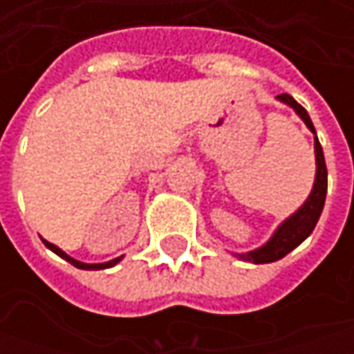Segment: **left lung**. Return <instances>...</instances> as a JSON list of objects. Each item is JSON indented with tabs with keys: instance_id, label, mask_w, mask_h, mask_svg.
I'll use <instances>...</instances> for the list:
<instances>
[{
	"instance_id": "obj_1",
	"label": "left lung",
	"mask_w": 354,
	"mask_h": 354,
	"mask_svg": "<svg viewBox=\"0 0 354 354\" xmlns=\"http://www.w3.org/2000/svg\"><path fill=\"white\" fill-rule=\"evenodd\" d=\"M278 98L281 102L290 104L293 110L301 116V120L306 122L307 128L315 133L313 122H311V118H309L307 110L301 104L295 102L290 94H279ZM315 157H317V175H315L313 191H311V195L306 201V205L279 226L278 230H276V234L270 238V242L266 246L250 252V254H242L244 260L254 262V264L276 262L279 258H283L286 254H290L295 246H299L313 232V228H315L317 221H319L321 211H323V205H325V195H327V165H325L323 147H321L317 136H315Z\"/></svg>"
}]
</instances>
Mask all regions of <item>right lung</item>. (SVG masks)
I'll list each match as a JSON object with an SVG mask.
<instances>
[{"mask_svg":"<svg viewBox=\"0 0 354 354\" xmlns=\"http://www.w3.org/2000/svg\"><path fill=\"white\" fill-rule=\"evenodd\" d=\"M45 242V246L47 248H50V250L55 252V254H59L61 258H64L66 262H71L73 266H76V268H80V270H104V268H110V266H114L120 262V258H116V260H112V262H106V264H82V262H78V260H75V258H71L68 254H64V252L59 248V246H55V244H50V242H47V240H43Z\"/></svg>","mask_w":354,"mask_h":354,"instance_id":"right-lung-1","label":"right lung"}]
</instances>
